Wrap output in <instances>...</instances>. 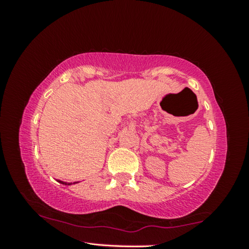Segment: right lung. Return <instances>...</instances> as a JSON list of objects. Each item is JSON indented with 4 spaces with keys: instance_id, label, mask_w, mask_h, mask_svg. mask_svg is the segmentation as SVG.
Masks as SVG:
<instances>
[{
    "instance_id": "obj_1",
    "label": "right lung",
    "mask_w": 249,
    "mask_h": 249,
    "mask_svg": "<svg viewBox=\"0 0 249 249\" xmlns=\"http://www.w3.org/2000/svg\"><path fill=\"white\" fill-rule=\"evenodd\" d=\"M58 182H60V183H62V184H66V185L72 184V182H64V181H60V180H58ZM73 183H77V182H73Z\"/></svg>"
}]
</instances>
